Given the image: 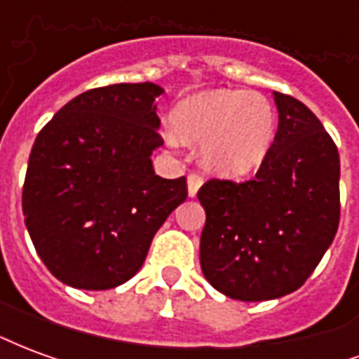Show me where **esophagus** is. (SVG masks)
Instances as JSON below:
<instances>
[{
  "instance_id": "esophagus-1",
  "label": "esophagus",
  "mask_w": 359,
  "mask_h": 359,
  "mask_svg": "<svg viewBox=\"0 0 359 359\" xmlns=\"http://www.w3.org/2000/svg\"><path fill=\"white\" fill-rule=\"evenodd\" d=\"M187 184H188V196H190V198H194V196L198 194L200 187L203 184V179L200 177V175H196V172H190L187 179Z\"/></svg>"
}]
</instances>
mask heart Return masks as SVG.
Wrapping results in <instances>:
<instances>
[{"label":"heart","instance_id":"1","mask_svg":"<svg viewBox=\"0 0 359 359\" xmlns=\"http://www.w3.org/2000/svg\"><path fill=\"white\" fill-rule=\"evenodd\" d=\"M165 140L202 142V163L225 177L257 171L275 140L277 117L265 95L244 90H203L187 95L171 111Z\"/></svg>","mask_w":359,"mask_h":359}]
</instances>
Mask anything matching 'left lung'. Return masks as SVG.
Wrapping results in <instances>:
<instances>
[{
  "mask_svg": "<svg viewBox=\"0 0 359 359\" xmlns=\"http://www.w3.org/2000/svg\"><path fill=\"white\" fill-rule=\"evenodd\" d=\"M273 100L278 128L256 177L241 184L208 180L198 192L203 277L242 302L298 290L339 229V149L304 103L278 92Z\"/></svg>",
  "mask_w": 359,
  "mask_h": 359,
  "instance_id": "1",
  "label": "left lung"
}]
</instances>
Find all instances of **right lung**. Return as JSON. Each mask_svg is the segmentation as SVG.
I'll use <instances>...</instances> for the list:
<instances>
[{
    "mask_svg": "<svg viewBox=\"0 0 359 359\" xmlns=\"http://www.w3.org/2000/svg\"><path fill=\"white\" fill-rule=\"evenodd\" d=\"M154 82L76 95L36 138L22 188L28 234L61 283L107 290L134 277L165 219L187 200V179H163Z\"/></svg>",
    "mask_w": 359,
    "mask_h": 359,
    "instance_id": "right-lung-1",
    "label": "right lung"
}]
</instances>
